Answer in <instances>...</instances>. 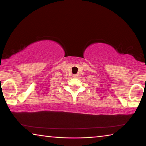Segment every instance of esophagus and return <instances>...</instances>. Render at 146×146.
<instances>
[{
    "instance_id": "34e87169",
    "label": "esophagus",
    "mask_w": 146,
    "mask_h": 146,
    "mask_svg": "<svg viewBox=\"0 0 146 146\" xmlns=\"http://www.w3.org/2000/svg\"><path fill=\"white\" fill-rule=\"evenodd\" d=\"M73 76L74 78H78V75H73Z\"/></svg>"
}]
</instances>
